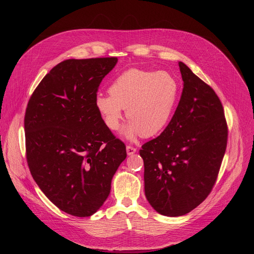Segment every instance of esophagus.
Listing matches in <instances>:
<instances>
[{
    "instance_id": "34e87169",
    "label": "esophagus",
    "mask_w": 254,
    "mask_h": 254,
    "mask_svg": "<svg viewBox=\"0 0 254 254\" xmlns=\"http://www.w3.org/2000/svg\"><path fill=\"white\" fill-rule=\"evenodd\" d=\"M135 152H136V149H135V148H133V147H131V146H127V154L128 156L133 155Z\"/></svg>"
}]
</instances>
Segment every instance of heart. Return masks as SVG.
<instances>
[{"label": "heart", "instance_id": "1", "mask_svg": "<svg viewBox=\"0 0 254 254\" xmlns=\"http://www.w3.org/2000/svg\"><path fill=\"white\" fill-rule=\"evenodd\" d=\"M109 94L98 93L95 107L105 126L118 130L127 110L130 120L123 129L128 140L137 136L151 137L162 131L173 115L179 85L166 71L128 69L119 75L110 87Z\"/></svg>", "mask_w": 254, "mask_h": 254}]
</instances>
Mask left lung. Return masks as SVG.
<instances>
[{
    "label": "left lung",
    "instance_id": "left-lung-1",
    "mask_svg": "<svg viewBox=\"0 0 254 254\" xmlns=\"http://www.w3.org/2000/svg\"><path fill=\"white\" fill-rule=\"evenodd\" d=\"M183 91L165 130L142 144L144 194L169 217L185 215L211 192L227 144L223 106L215 91L179 62Z\"/></svg>",
    "mask_w": 254,
    "mask_h": 254
}]
</instances>
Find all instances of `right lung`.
I'll return each instance as SVG.
<instances>
[{"label": "right lung", "mask_w": 254, "mask_h": 254, "mask_svg": "<svg viewBox=\"0 0 254 254\" xmlns=\"http://www.w3.org/2000/svg\"><path fill=\"white\" fill-rule=\"evenodd\" d=\"M117 57L68 59L53 67L33 92L25 114L26 156L36 184L63 212L88 217L111 193L127 158L95 107L102 79Z\"/></svg>", "instance_id": "1"}]
</instances>
